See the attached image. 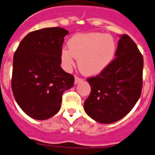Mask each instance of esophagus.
<instances>
[{
  "label": "esophagus",
  "mask_w": 155,
  "mask_h": 155,
  "mask_svg": "<svg viewBox=\"0 0 155 155\" xmlns=\"http://www.w3.org/2000/svg\"><path fill=\"white\" fill-rule=\"evenodd\" d=\"M83 80L82 78H79V77L78 76H75V79H74V82H75V84L78 83L79 81H81Z\"/></svg>",
  "instance_id": "34e87169"
}]
</instances>
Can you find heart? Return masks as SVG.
I'll list each match as a JSON object with an SVG mask.
<instances>
[{"instance_id":"heart-1","label":"heart","mask_w":155,"mask_h":155,"mask_svg":"<svg viewBox=\"0 0 155 155\" xmlns=\"http://www.w3.org/2000/svg\"><path fill=\"white\" fill-rule=\"evenodd\" d=\"M69 46L61 50V61L66 69L74 65L86 75H96L108 66L116 53V42L111 35L102 33L78 34L72 37Z\"/></svg>"}]
</instances>
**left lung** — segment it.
Segmentation results:
<instances>
[{
	"instance_id": "left-lung-1",
	"label": "left lung",
	"mask_w": 155,
	"mask_h": 155,
	"mask_svg": "<svg viewBox=\"0 0 155 155\" xmlns=\"http://www.w3.org/2000/svg\"><path fill=\"white\" fill-rule=\"evenodd\" d=\"M116 56L104 71L86 79L91 91L84 109L99 123H114L123 118L141 94L143 56L128 35L120 37Z\"/></svg>"
}]
</instances>
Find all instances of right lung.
<instances>
[{"label":"right lung","mask_w":155,"mask_h":155,"mask_svg":"<svg viewBox=\"0 0 155 155\" xmlns=\"http://www.w3.org/2000/svg\"><path fill=\"white\" fill-rule=\"evenodd\" d=\"M68 33L61 27L30 32L14 52L12 91L19 107L31 118L46 120L57 113L64 91L74 86V77L61 67Z\"/></svg>","instance_id":"1"}]
</instances>
